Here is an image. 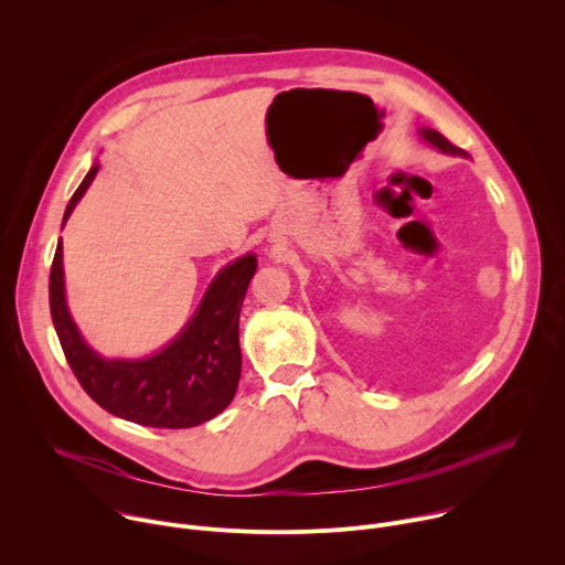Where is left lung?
Wrapping results in <instances>:
<instances>
[{"instance_id": "left-lung-1", "label": "left lung", "mask_w": 565, "mask_h": 565, "mask_svg": "<svg viewBox=\"0 0 565 565\" xmlns=\"http://www.w3.org/2000/svg\"><path fill=\"white\" fill-rule=\"evenodd\" d=\"M420 134H423V138H425L429 145H434L436 149H440V151H445V153L467 156L465 149H460V147H456L454 142H449V140H447L440 131H436V129H420Z\"/></svg>"}]
</instances>
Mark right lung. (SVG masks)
<instances>
[{"label":"right lung","instance_id":"obj_1","mask_svg":"<svg viewBox=\"0 0 565 565\" xmlns=\"http://www.w3.org/2000/svg\"><path fill=\"white\" fill-rule=\"evenodd\" d=\"M96 174L98 166L71 196L62 225ZM255 270V255L225 266L210 284L190 324L160 353L145 360H105L85 344L68 315L60 241L49 277V306L64 358L89 397L122 420L160 429L207 423L236 393L241 377L238 315Z\"/></svg>","mask_w":565,"mask_h":565}]
</instances>
